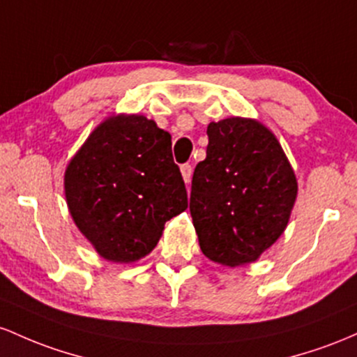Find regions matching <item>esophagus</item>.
<instances>
[{
	"instance_id": "1",
	"label": "esophagus",
	"mask_w": 357,
	"mask_h": 357,
	"mask_svg": "<svg viewBox=\"0 0 357 357\" xmlns=\"http://www.w3.org/2000/svg\"><path fill=\"white\" fill-rule=\"evenodd\" d=\"M180 172H182V177L185 180V183L190 182V177H192V165L190 163H183L182 167H180Z\"/></svg>"
}]
</instances>
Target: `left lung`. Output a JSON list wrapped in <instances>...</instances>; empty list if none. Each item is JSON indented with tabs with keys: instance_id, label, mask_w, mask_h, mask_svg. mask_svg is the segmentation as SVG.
<instances>
[{
	"instance_id": "obj_1",
	"label": "left lung",
	"mask_w": 357,
	"mask_h": 357,
	"mask_svg": "<svg viewBox=\"0 0 357 357\" xmlns=\"http://www.w3.org/2000/svg\"><path fill=\"white\" fill-rule=\"evenodd\" d=\"M207 136L190 190L200 250L226 266L251 263L285 231L297 178L273 133L255 119L211 123Z\"/></svg>"
}]
</instances>
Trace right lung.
Returning <instances> with one entry per match:
<instances>
[{
    "instance_id": "1",
    "label": "right lung",
    "mask_w": 357,
    "mask_h": 357,
    "mask_svg": "<svg viewBox=\"0 0 357 357\" xmlns=\"http://www.w3.org/2000/svg\"><path fill=\"white\" fill-rule=\"evenodd\" d=\"M66 197L96 251L118 263L150 253L165 222L189 206L170 135L138 114L92 131L67 167Z\"/></svg>"
}]
</instances>
